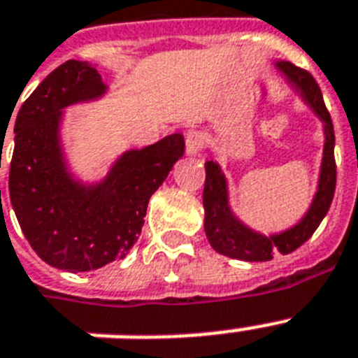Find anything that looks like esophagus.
<instances>
[{
  "instance_id": "esophagus-1",
  "label": "esophagus",
  "mask_w": 358,
  "mask_h": 358,
  "mask_svg": "<svg viewBox=\"0 0 358 358\" xmlns=\"http://www.w3.org/2000/svg\"><path fill=\"white\" fill-rule=\"evenodd\" d=\"M202 146H204V137H202V134H199L195 129L187 131V135H185V154L187 156H195V154H199L202 150Z\"/></svg>"
}]
</instances>
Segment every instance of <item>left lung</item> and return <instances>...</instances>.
Segmentation results:
<instances>
[{
  "label": "left lung",
  "instance_id": "1",
  "mask_svg": "<svg viewBox=\"0 0 358 358\" xmlns=\"http://www.w3.org/2000/svg\"><path fill=\"white\" fill-rule=\"evenodd\" d=\"M275 66L288 78L289 83L301 94V98L310 106L312 111L323 122L325 145H323L320 182H317V191L312 199L310 208L299 223L284 232H278V234L264 236L249 229L232 213L229 206V185H227L224 174L221 173V167L215 162L204 163L206 182H204L202 204H204L206 238L219 255L236 258V260L267 262L271 260L275 252H280V255L294 252L297 247L305 243L306 239H310L323 217L327 215L331 202H333L334 187H336L333 120L325 108L322 91L317 87L316 80L306 70L299 69L288 61H277Z\"/></svg>",
  "mask_w": 358,
  "mask_h": 358
}]
</instances>
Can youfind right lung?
<instances>
[{"instance_id":"1","label":"right lung","mask_w":358,"mask_h":358,"mask_svg":"<svg viewBox=\"0 0 358 358\" xmlns=\"http://www.w3.org/2000/svg\"><path fill=\"white\" fill-rule=\"evenodd\" d=\"M106 89L92 64L72 59L31 92L14 122L8 195L20 229L42 260L70 273L128 255L150 196L184 156V137L173 134L124 152L98 184L76 180L61 145L63 109L96 100Z\"/></svg>"}]
</instances>
